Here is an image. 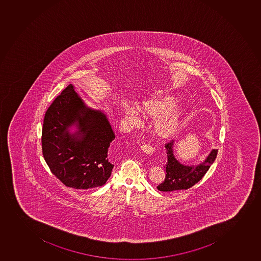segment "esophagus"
Returning <instances> with one entry per match:
<instances>
[{
  "label": "esophagus",
  "mask_w": 261,
  "mask_h": 261,
  "mask_svg": "<svg viewBox=\"0 0 261 261\" xmlns=\"http://www.w3.org/2000/svg\"><path fill=\"white\" fill-rule=\"evenodd\" d=\"M140 148L146 154H152L153 151H154V148L150 145H147V144H144V145L140 146Z\"/></svg>",
  "instance_id": "1"
}]
</instances>
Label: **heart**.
<instances>
[{"label": "heart", "instance_id": "obj_1", "mask_svg": "<svg viewBox=\"0 0 261 261\" xmlns=\"http://www.w3.org/2000/svg\"><path fill=\"white\" fill-rule=\"evenodd\" d=\"M136 110L130 107L124 109V116L133 124L140 123L139 115L146 121H153L155 135L163 140L174 137L182 125L185 109L177 104L173 95H156L140 101Z\"/></svg>", "mask_w": 261, "mask_h": 261}]
</instances>
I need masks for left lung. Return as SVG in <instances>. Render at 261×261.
<instances>
[{"label":"left lung","mask_w":261,"mask_h":261,"mask_svg":"<svg viewBox=\"0 0 261 261\" xmlns=\"http://www.w3.org/2000/svg\"><path fill=\"white\" fill-rule=\"evenodd\" d=\"M174 140L166 144L167 163L166 166V178L158 185L160 191H176L187 190L199 182L208 171L217 155V149H212L205 160L195 165H185L177 160L174 155Z\"/></svg>","instance_id":"1"}]
</instances>
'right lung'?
I'll return each mask as SVG.
<instances>
[{"label": "right lung", "mask_w": 261, "mask_h": 261, "mask_svg": "<svg viewBox=\"0 0 261 261\" xmlns=\"http://www.w3.org/2000/svg\"><path fill=\"white\" fill-rule=\"evenodd\" d=\"M115 133L103 110H95L68 85L45 113L42 151L51 172L68 187H100L114 165L109 148Z\"/></svg>", "instance_id": "add662e5"}]
</instances>
